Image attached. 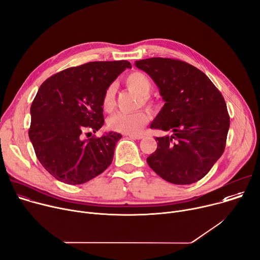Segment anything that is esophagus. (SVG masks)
<instances>
[{
  "instance_id": "34e87169",
  "label": "esophagus",
  "mask_w": 260,
  "mask_h": 260,
  "mask_svg": "<svg viewBox=\"0 0 260 260\" xmlns=\"http://www.w3.org/2000/svg\"><path fill=\"white\" fill-rule=\"evenodd\" d=\"M130 138H132V139H142L143 138V135L142 134H129L128 135Z\"/></svg>"
}]
</instances>
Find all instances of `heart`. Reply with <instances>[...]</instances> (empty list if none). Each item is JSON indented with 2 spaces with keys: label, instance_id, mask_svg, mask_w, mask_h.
Masks as SVG:
<instances>
[{
  "label": "heart",
  "instance_id": "heart-1",
  "mask_svg": "<svg viewBox=\"0 0 260 260\" xmlns=\"http://www.w3.org/2000/svg\"><path fill=\"white\" fill-rule=\"evenodd\" d=\"M125 84L127 88L141 97L142 102L154 106V102L149 98V95L153 89L152 79L141 71H133L125 78ZM102 107L105 111L110 112L114 107V90L109 86L104 92L102 97ZM150 121V114L140 110L134 113L118 112L113 114L107 121L108 128L114 132L123 134H137L141 131Z\"/></svg>",
  "mask_w": 260,
  "mask_h": 260
}]
</instances>
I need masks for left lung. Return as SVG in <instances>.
<instances>
[{
    "mask_svg": "<svg viewBox=\"0 0 260 260\" xmlns=\"http://www.w3.org/2000/svg\"><path fill=\"white\" fill-rule=\"evenodd\" d=\"M135 66L152 77L165 101L151 128L170 133L155 138L149 166L176 185L201 180L225 150L230 120L222 94L203 71L180 60L150 57Z\"/></svg>",
    "mask_w": 260,
    "mask_h": 260,
    "instance_id": "8db88e82",
    "label": "left lung"
}]
</instances>
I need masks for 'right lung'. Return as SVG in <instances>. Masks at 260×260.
Segmentation results:
<instances>
[{
    "label": "right lung",
    "mask_w": 260,
    "mask_h": 260,
    "mask_svg": "<svg viewBox=\"0 0 260 260\" xmlns=\"http://www.w3.org/2000/svg\"><path fill=\"white\" fill-rule=\"evenodd\" d=\"M126 68H131L128 61L90 62L57 72L40 85L28 137L38 160L57 181L84 184L111 164L122 135L111 131L83 139V133L103 126V94Z\"/></svg>",
    "instance_id": "1"
}]
</instances>
